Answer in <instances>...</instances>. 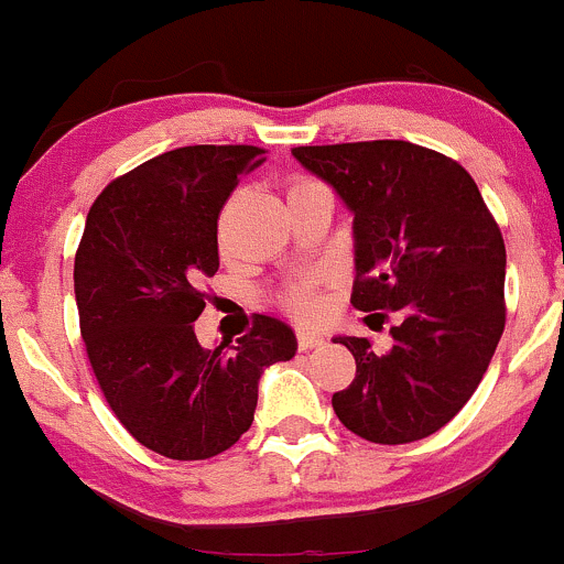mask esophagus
Returning a JSON list of instances; mask_svg holds the SVG:
<instances>
[{"instance_id":"esophagus-1","label":"esophagus","mask_w":564,"mask_h":564,"mask_svg":"<svg viewBox=\"0 0 564 564\" xmlns=\"http://www.w3.org/2000/svg\"><path fill=\"white\" fill-rule=\"evenodd\" d=\"M322 344H324V335L311 333V329H300V333H297V346L303 351L316 349V346H322Z\"/></svg>"}]
</instances>
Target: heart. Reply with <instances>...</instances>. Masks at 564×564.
Instances as JSON below:
<instances>
[{
  "label": "heart",
  "instance_id": "heart-1",
  "mask_svg": "<svg viewBox=\"0 0 564 564\" xmlns=\"http://www.w3.org/2000/svg\"><path fill=\"white\" fill-rule=\"evenodd\" d=\"M314 187H322L318 182H311V180H294L292 182V191H289V196H294V193H303V191H314ZM283 308L292 311L294 316H314L316 314V297H314V281H303L297 283V286L289 289L286 294H283Z\"/></svg>",
  "mask_w": 564,
  "mask_h": 564
}]
</instances>
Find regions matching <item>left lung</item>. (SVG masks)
I'll list each match as a JSON object with an SVG mask.
<instances>
[{"label": "left lung", "mask_w": 564, "mask_h": 564, "mask_svg": "<svg viewBox=\"0 0 564 564\" xmlns=\"http://www.w3.org/2000/svg\"><path fill=\"white\" fill-rule=\"evenodd\" d=\"M355 224L357 311H395L392 346L335 335L357 377L333 409L351 434L406 445L440 431L480 384L505 329V240L475 180L409 141L294 147Z\"/></svg>", "instance_id": "1"}]
</instances>
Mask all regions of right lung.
Here are the masks:
<instances>
[{
  "label": "right lung",
  "instance_id": "right-lung-1",
  "mask_svg": "<svg viewBox=\"0 0 564 564\" xmlns=\"http://www.w3.org/2000/svg\"><path fill=\"white\" fill-rule=\"evenodd\" d=\"M259 147H180L141 163L95 198L76 253L82 338L108 406L150 451L202 460L250 429L259 379L292 360L286 322L256 316L235 346L202 349V278L218 272V215Z\"/></svg>",
  "mask_w": 564,
  "mask_h": 564
}]
</instances>
